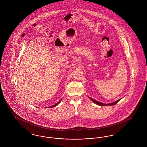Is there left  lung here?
<instances>
[{
    "instance_id": "obj_1",
    "label": "left lung",
    "mask_w": 147,
    "mask_h": 147,
    "mask_svg": "<svg viewBox=\"0 0 147 147\" xmlns=\"http://www.w3.org/2000/svg\"><path fill=\"white\" fill-rule=\"evenodd\" d=\"M89 98L91 100V101L94 102V103H95V104H96V105H99V106H112V105H116L118 102H119V101L121 99H119L118 100H117V101H115V102H112V103H109V104H104V103H102V102H99V101H96V100H94V99H93V98H90V97H89Z\"/></svg>"
}]
</instances>
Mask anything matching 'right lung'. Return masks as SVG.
I'll return each instance as SVG.
<instances>
[{
    "instance_id": "1",
    "label": "right lung",
    "mask_w": 147,
    "mask_h": 147,
    "mask_svg": "<svg viewBox=\"0 0 147 147\" xmlns=\"http://www.w3.org/2000/svg\"><path fill=\"white\" fill-rule=\"evenodd\" d=\"M61 100H62V98H61V100H59V101H58V102H57V104H55V105H52V106H49V107H50V108H52V107H55V106H57V105H58V104H59V103H60V102H61Z\"/></svg>"
}]
</instances>
